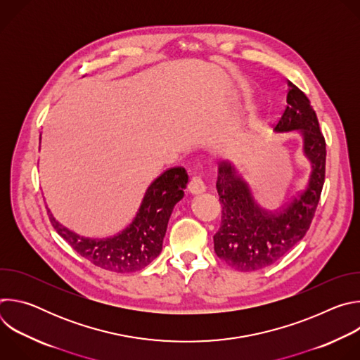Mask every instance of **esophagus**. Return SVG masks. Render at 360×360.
Masks as SVG:
<instances>
[{
  "label": "esophagus",
  "instance_id": "1",
  "mask_svg": "<svg viewBox=\"0 0 360 360\" xmlns=\"http://www.w3.org/2000/svg\"><path fill=\"white\" fill-rule=\"evenodd\" d=\"M205 189H207V186H205V184L202 182V179L199 176H193L189 184H188V192L191 195H199V193H203Z\"/></svg>",
  "mask_w": 360,
  "mask_h": 360
}]
</instances>
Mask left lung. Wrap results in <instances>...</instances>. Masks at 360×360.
<instances>
[{
  "instance_id": "1",
  "label": "left lung",
  "mask_w": 360,
  "mask_h": 360,
  "mask_svg": "<svg viewBox=\"0 0 360 360\" xmlns=\"http://www.w3.org/2000/svg\"><path fill=\"white\" fill-rule=\"evenodd\" d=\"M286 110L275 127L276 134L297 131L303 152L311 162L306 186L281 208L268 211L256 202L250 186L236 167L218 165L217 191L222 205V222L214 235L218 258L242 272L271 266L302 240L315 215L325 182L326 143L307 96L288 81Z\"/></svg>"
}]
</instances>
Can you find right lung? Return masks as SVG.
I'll use <instances>...</instances> for the list:
<instances>
[{"instance_id": "add662e5", "label": "right lung", "mask_w": 360, "mask_h": 360, "mask_svg": "<svg viewBox=\"0 0 360 360\" xmlns=\"http://www.w3.org/2000/svg\"><path fill=\"white\" fill-rule=\"evenodd\" d=\"M188 174L171 168L146 188L132 222L110 238H85L70 231L49 212L56 231L82 258L117 274L136 272L148 266L162 250L168 221L175 205L184 198Z\"/></svg>"}]
</instances>
